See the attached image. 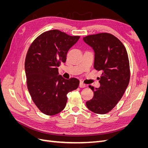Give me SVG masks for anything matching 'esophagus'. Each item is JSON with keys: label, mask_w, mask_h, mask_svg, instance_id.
<instances>
[{"label": "esophagus", "mask_w": 148, "mask_h": 148, "mask_svg": "<svg viewBox=\"0 0 148 148\" xmlns=\"http://www.w3.org/2000/svg\"><path fill=\"white\" fill-rule=\"evenodd\" d=\"M79 87H80V88H85V87L86 86V84H85L84 83H83L82 82H81L79 83Z\"/></svg>", "instance_id": "obj_1"}]
</instances>
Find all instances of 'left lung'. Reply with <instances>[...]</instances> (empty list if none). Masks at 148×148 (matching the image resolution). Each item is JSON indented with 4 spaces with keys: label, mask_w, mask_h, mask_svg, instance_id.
Here are the masks:
<instances>
[{
    "label": "left lung",
    "mask_w": 148,
    "mask_h": 148,
    "mask_svg": "<svg viewBox=\"0 0 148 148\" xmlns=\"http://www.w3.org/2000/svg\"><path fill=\"white\" fill-rule=\"evenodd\" d=\"M95 52L94 68L102 71L100 87L89 86L92 99L86 102L89 110L98 114L108 113L117 105L126 90L130 78V64L122 42L109 33H98L83 38Z\"/></svg>",
    "instance_id": "left-lung-1"
}]
</instances>
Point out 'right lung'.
I'll return each mask as SVG.
<instances>
[{"label": "right lung", "instance_id": "right-lung-1", "mask_svg": "<svg viewBox=\"0 0 148 148\" xmlns=\"http://www.w3.org/2000/svg\"><path fill=\"white\" fill-rule=\"evenodd\" d=\"M57 29L39 35L31 44L25 62L26 82L31 99L40 111L47 115L60 113L65 107L68 92L77 89L79 81L59 75L61 62L79 39Z\"/></svg>", "mask_w": 148, "mask_h": 148}]
</instances>
